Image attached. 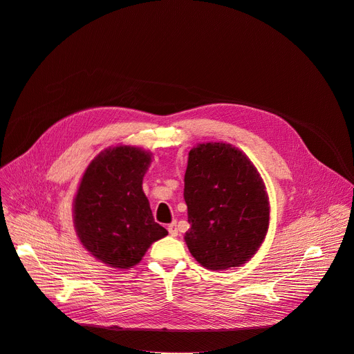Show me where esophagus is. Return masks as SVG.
<instances>
[{
	"label": "esophagus",
	"instance_id": "1",
	"mask_svg": "<svg viewBox=\"0 0 354 354\" xmlns=\"http://www.w3.org/2000/svg\"><path fill=\"white\" fill-rule=\"evenodd\" d=\"M168 232L172 237H176L178 236V227H176V223H171L168 226Z\"/></svg>",
	"mask_w": 354,
	"mask_h": 354
}]
</instances>
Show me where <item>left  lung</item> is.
<instances>
[{
	"instance_id": "1",
	"label": "left lung",
	"mask_w": 354,
	"mask_h": 354,
	"mask_svg": "<svg viewBox=\"0 0 354 354\" xmlns=\"http://www.w3.org/2000/svg\"><path fill=\"white\" fill-rule=\"evenodd\" d=\"M183 198L190 229L185 241L205 268L245 264L263 244L270 224L266 185L248 156L226 142L192 148Z\"/></svg>"
}]
</instances>
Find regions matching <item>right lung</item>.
I'll list each match as a JSON object with an SVG mask.
<instances>
[{
    "instance_id": "add662e5",
    "label": "right lung",
    "mask_w": 354,
    "mask_h": 354,
    "mask_svg": "<svg viewBox=\"0 0 354 354\" xmlns=\"http://www.w3.org/2000/svg\"><path fill=\"white\" fill-rule=\"evenodd\" d=\"M152 153L120 145L95 156L73 201V221L83 247L109 267L137 266L149 245L168 234L155 223L142 179Z\"/></svg>"
}]
</instances>
